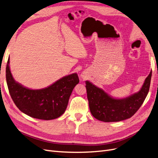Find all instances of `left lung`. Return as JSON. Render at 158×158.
<instances>
[{"label":"left lung","mask_w":158,"mask_h":158,"mask_svg":"<svg viewBox=\"0 0 158 158\" xmlns=\"http://www.w3.org/2000/svg\"><path fill=\"white\" fill-rule=\"evenodd\" d=\"M152 71L138 92L125 98L111 97L104 90L85 81L90 112L99 121L118 122L131 118L141 107L149 92Z\"/></svg>","instance_id":"1"}]
</instances>
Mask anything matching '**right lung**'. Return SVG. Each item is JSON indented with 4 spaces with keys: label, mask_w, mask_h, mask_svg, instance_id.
Here are the masks:
<instances>
[{
    "label": "right lung",
    "mask_w": 158,
    "mask_h": 158,
    "mask_svg": "<svg viewBox=\"0 0 158 158\" xmlns=\"http://www.w3.org/2000/svg\"><path fill=\"white\" fill-rule=\"evenodd\" d=\"M10 58L6 68V79L10 96L17 107L27 115L42 120H52L63 114L73 89L79 83L78 74L65 76L49 86L31 89L16 82L10 70Z\"/></svg>",
    "instance_id": "right-lung-1"
}]
</instances>
